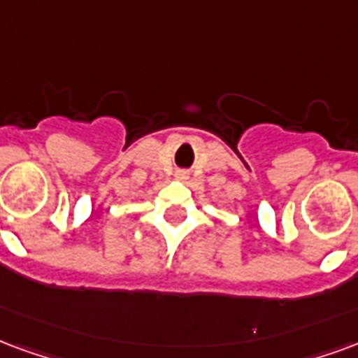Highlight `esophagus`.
<instances>
[{
  "label": "esophagus",
  "mask_w": 358,
  "mask_h": 358,
  "mask_svg": "<svg viewBox=\"0 0 358 358\" xmlns=\"http://www.w3.org/2000/svg\"><path fill=\"white\" fill-rule=\"evenodd\" d=\"M178 176H184V172H178Z\"/></svg>",
  "instance_id": "34e87169"
}]
</instances>
